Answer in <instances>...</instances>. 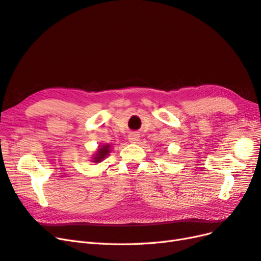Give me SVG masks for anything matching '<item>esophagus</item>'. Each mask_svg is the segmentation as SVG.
<instances>
[{"label":"esophagus","mask_w":261,"mask_h":261,"mask_svg":"<svg viewBox=\"0 0 261 261\" xmlns=\"http://www.w3.org/2000/svg\"><path fill=\"white\" fill-rule=\"evenodd\" d=\"M128 140L130 141V143H137V141L139 140V135L136 133H130L128 136Z\"/></svg>","instance_id":"obj_1"}]
</instances>
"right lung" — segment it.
I'll use <instances>...</instances> for the list:
<instances>
[{
	"mask_svg": "<svg viewBox=\"0 0 261 261\" xmlns=\"http://www.w3.org/2000/svg\"><path fill=\"white\" fill-rule=\"evenodd\" d=\"M109 148H110V146H102L99 150H98V152H97V154H96V156H94V162H100V161H102L105 159V158L108 155V153L110 152L109 151Z\"/></svg>",
	"mask_w": 261,
	"mask_h": 261,
	"instance_id": "1",
	"label": "right lung"
}]
</instances>
